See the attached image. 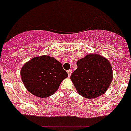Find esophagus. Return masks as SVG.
<instances>
[{
  "mask_svg": "<svg viewBox=\"0 0 131 131\" xmlns=\"http://www.w3.org/2000/svg\"><path fill=\"white\" fill-rule=\"evenodd\" d=\"M67 72H68V76H69V77H70L71 75V73H72V71H71V69H70V70H68Z\"/></svg>",
  "mask_w": 131,
  "mask_h": 131,
  "instance_id": "obj_1",
  "label": "esophagus"
}]
</instances>
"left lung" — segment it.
I'll list each match as a JSON object with an SVG mask.
<instances>
[{"mask_svg": "<svg viewBox=\"0 0 131 131\" xmlns=\"http://www.w3.org/2000/svg\"><path fill=\"white\" fill-rule=\"evenodd\" d=\"M77 69L71 74V81L80 95L91 99L106 92L113 79L108 60L98 54H88L77 61Z\"/></svg>", "mask_w": 131, "mask_h": 131, "instance_id": "left-lung-1", "label": "left lung"}]
</instances>
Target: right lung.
Masks as SVG:
<instances>
[{
    "label": "right lung",
    "mask_w": 131,
    "mask_h": 131,
    "mask_svg": "<svg viewBox=\"0 0 131 131\" xmlns=\"http://www.w3.org/2000/svg\"><path fill=\"white\" fill-rule=\"evenodd\" d=\"M21 76L29 92L36 96L47 98L57 91L68 74L60 62L45 55L25 63L21 69Z\"/></svg>",
    "instance_id": "add662e5"
}]
</instances>
